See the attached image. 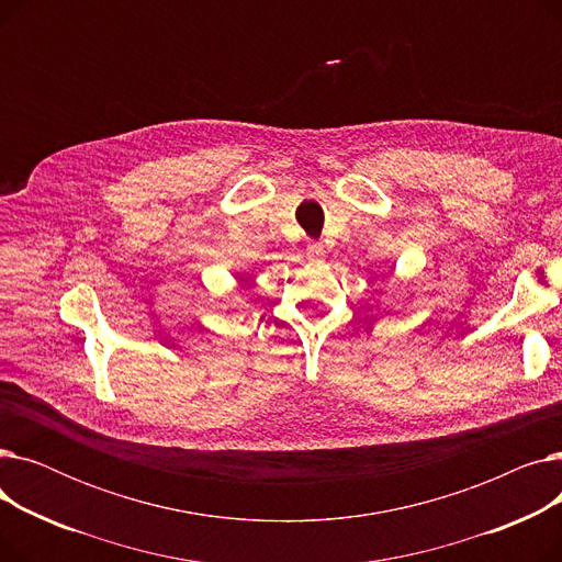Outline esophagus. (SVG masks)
I'll use <instances>...</instances> for the list:
<instances>
[{
  "label": "esophagus",
  "mask_w": 562,
  "mask_h": 562,
  "mask_svg": "<svg viewBox=\"0 0 562 562\" xmlns=\"http://www.w3.org/2000/svg\"><path fill=\"white\" fill-rule=\"evenodd\" d=\"M323 255H326V248H323L321 241H310L307 244V257L310 259H323Z\"/></svg>",
  "instance_id": "obj_1"
}]
</instances>
